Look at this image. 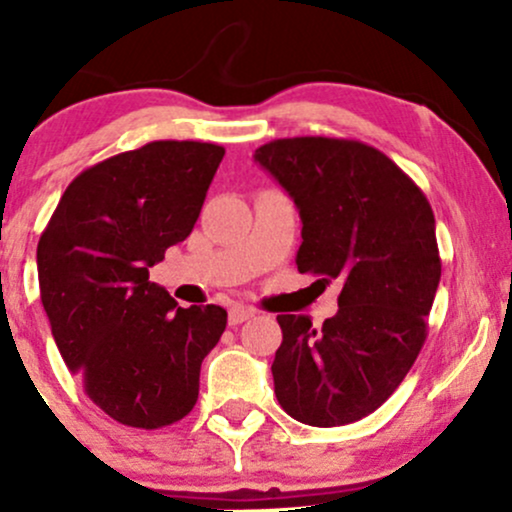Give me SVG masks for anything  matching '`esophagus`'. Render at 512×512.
Segmentation results:
<instances>
[{"mask_svg": "<svg viewBox=\"0 0 512 512\" xmlns=\"http://www.w3.org/2000/svg\"><path fill=\"white\" fill-rule=\"evenodd\" d=\"M255 315V310L252 308H243V305H233L231 310H228V325H240V322L250 320V317Z\"/></svg>", "mask_w": 512, "mask_h": 512, "instance_id": "34e87169", "label": "esophagus"}]
</instances>
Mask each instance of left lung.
<instances>
[{"label": "left lung", "instance_id": "obj_1", "mask_svg": "<svg viewBox=\"0 0 512 512\" xmlns=\"http://www.w3.org/2000/svg\"><path fill=\"white\" fill-rule=\"evenodd\" d=\"M255 161L301 214L298 272L342 281L322 327L276 315V399L301 424H354L397 390L426 342L440 281L433 209L395 161L354 139H274Z\"/></svg>", "mask_w": 512, "mask_h": 512}]
</instances>
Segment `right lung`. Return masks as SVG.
I'll use <instances>...</instances> for the list:
<instances>
[{
  "label": "right lung",
  "instance_id": "right-lung-1",
  "mask_svg": "<svg viewBox=\"0 0 512 512\" xmlns=\"http://www.w3.org/2000/svg\"><path fill=\"white\" fill-rule=\"evenodd\" d=\"M226 149L151 142L69 182L38 240L40 301L86 395L110 419L163 428L195 407L221 305L178 308L149 267L192 233Z\"/></svg>",
  "mask_w": 512,
  "mask_h": 512
}]
</instances>
